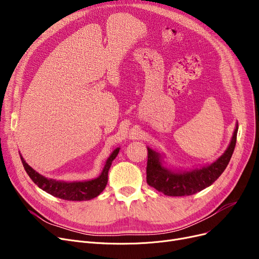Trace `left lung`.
Returning a JSON list of instances; mask_svg holds the SVG:
<instances>
[{"mask_svg":"<svg viewBox=\"0 0 259 259\" xmlns=\"http://www.w3.org/2000/svg\"><path fill=\"white\" fill-rule=\"evenodd\" d=\"M238 124L234 129L232 139L223 153L211 164L192 169L167 167L164 154L148 149L147 183L157 191L168 196H187L195 194L211 186L227 168L236 145Z\"/></svg>","mask_w":259,"mask_h":259,"instance_id":"1","label":"left lung"}]
</instances>
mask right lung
Segmentation results:
<instances>
[{"label":"right lung","mask_w":259,"mask_h":259,"mask_svg":"<svg viewBox=\"0 0 259 259\" xmlns=\"http://www.w3.org/2000/svg\"><path fill=\"white\" fill-rule=\"evenodd\" d=\"M120 148H116L115 150L110 154L106 160V164L103 168L102 173L99 175V178L84 181V182H64V181H57L53 179H48L36 172L34 169H32L26 160L21 156V160L23 162V166L27 174L29 175V178L32 180V182L37 185L38 188H40L47 193L65 199V200H90L94 197L99 196L106 188V185L108 183V172L111 167V164L113 159L117 156Z\"/></svg>","instance_id":"1"}]
</instances>
